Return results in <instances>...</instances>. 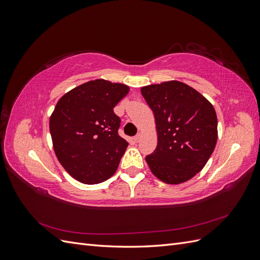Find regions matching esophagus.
<instances>
[{
  "mask_svg": "<svg viewBox=\"0 0 260 260\" xmlns=\"http://www.w3.org/2000/svg\"><path fill=\"white\" fill-rule=\"evenodd\" d=\"M133 140H135V142H139V141L141 140V135H140V133H138V135L135 137V138H133Z\"/></svg>",
  "mask_w": 260,
  "mask_h": 260,
  "instance_id": "34e87169",
  "label": "esophagus"
}]
</instances>
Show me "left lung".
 I'll return each instance as SVG.
<instances>
[{
    "mask_svg": "<svg viewBox=\"0 0 260 260\" xmlns=\"http://www.w3.org/2000/svg\"><path fill=\"white\" fill-rule=\"evenodd\" d=\"M154 113L158 143L146 156L155 177L179 184L204 168L217 143L215 108L201 93L180 81L141 89Z\"/></svg>",
    "mask_w": 260,
    "mask_h": 260,
    "instance_id": "left-lung-1",
    "label": "left lung"
}]
</instances>
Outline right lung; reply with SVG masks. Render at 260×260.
<instances>
[{
	"instance_id": "right-lung-1",
	"label": "right lung",
	"mask_w": 260,
	"mask_h": 260,
	"mask_svg": "<svg viewBox=\"0 0 260 260\" xmlns=\"http://www.w3.org/2000/svg\"><path fill=\"white\" fill-rule=\"evenodd\" d=\"M129 86L103 79L85 82L61 96L50 118L53 147L61 166L84 184L111 178L128 146L118 135L114 107Z\"/></svg>"
}]
</instances>
